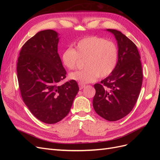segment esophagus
<instances>
[{"instance_id":"1","label":"esophagus","mask_w":160,"mask_h":160,"mask_svg":"<svg viewBox=\"0 0 160 160\" xmlns=\"http://www.w3.org/2000/svg\"><path fill=\"white\" fill-rule=\"evenodd\" d=\"M79 89H83L85 87V85H83V84H81V83H79Z\"/></svg>"}]
</instances>
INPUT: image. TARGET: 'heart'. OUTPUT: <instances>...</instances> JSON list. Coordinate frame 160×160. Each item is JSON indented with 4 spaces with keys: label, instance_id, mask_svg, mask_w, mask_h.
Returning a JSON list of instances; mask_svg holds the SVG:
<instances>
[{
    "label": "heart",
    "instance_id": "b5f03b06",
    "mask_svg": "<svg viewBox=\"0 0 160 160\" xmlns=\"http://www.w3.org/2000/svg\"><path fill=\"white\" fill-rule=\"evenodd\" d=\"M79 59L84 60L85 69L71 72L69 78L85 84L95 81L98 77L105 78L112 73L118 59V49L113 41L103 37L88 36L81 38L61 55L62 64L69 70H74Z\"/></svg>",
    "mask_w": 160,
    "mask_h": 160
}]
</instances>
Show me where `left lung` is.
Listing matches in <instances>:
<instances>
[{"label":"left lung","mask_w":160,"mask_h":160,"mask_svg":"<svg viewBox=\"0 0 160 160\" xmlns=\"http://www.w3.org/2000/svg\"><path fill=\"white\" fill-rule=\"evenodd\" d=\"M108 31L118 41V61L112 73L94 85L93 105L101 118L115 122L133 109L142 88L143 73L137 46L120 31Z\"/></svg>","instance_id":"left-lung-1"}]
</instances>
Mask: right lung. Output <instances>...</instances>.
Returning <instances> with one entry per match:
<instances>
[{"label": "right lung", "mask_w": 160, "mask_h": 160, "mask_svg": "<svg viewBox=\"0 0 160 160\" xmlns=\"http://www.w3.org/2000/svg\"><path fill=\"white\" fill-rule=\"evenodd\" d=\"M58 42L55 31L37 32L22 47L17 67L24 103L36 118L48 124L66 117L79 89L75 80L60 83L67 72L57 52Z\"/></svg>", "instance_id": "obj_1"}]
</instances>
